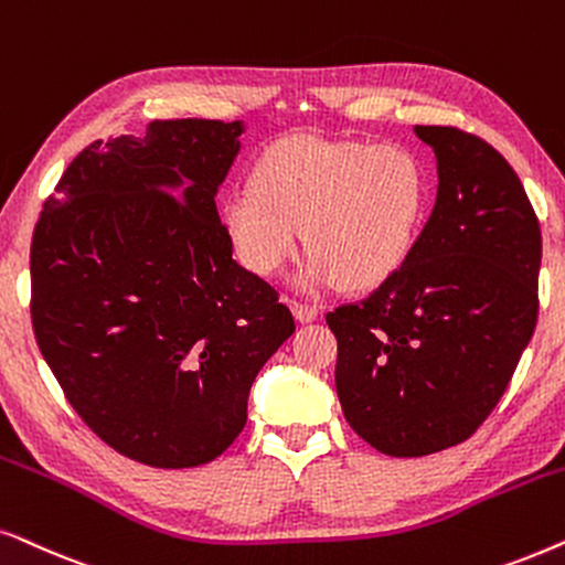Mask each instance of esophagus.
Listing matches in <instances>:
<instances>
[{
	"label": "esophagus",
	"mask_w": 565,
	"mask_h": 565,
	"mask_svg": "<svg viewBox=\"0 0 565 565\" xmlns=\"http://www.w3.org/2000/svg\"><path fill=\"white\" fill-rule=\"evenodd\" d=\"M291 310H295V315H297V320L299 322H312L315 318H318L320 315V310L315 305H307V302H295L291 305Z\"/></svg>",
	"instance_id": "esophagus-1"
}]
</instances>
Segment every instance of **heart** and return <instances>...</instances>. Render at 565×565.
Instances as JSON below:
<instances>
[{
  "instance_id": "b5f03b06",
  "label": "heart",
  "mask_w": 565,
  "mask_h": 565,
  "mask_svg": "<svg viewBox=\"0 0 565 565\" xmlns=\"http://www.w3.org/2000/svg\"><path fill=\"white\" fill-rule=\"evenodd\" d=\"M428 204L420 162L403 147L289 137L268 149L250 188L222 204V227L253 274L270 276L310 247L302 284L341 278L364 289L395 274L416 245Z\"/></svg>"
}]
</instances>
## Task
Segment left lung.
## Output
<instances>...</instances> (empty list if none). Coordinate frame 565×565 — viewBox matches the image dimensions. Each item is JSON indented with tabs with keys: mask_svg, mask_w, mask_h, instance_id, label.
<instances>
[{
	"mask_svg": "<svg viewBox=\"0 0 565 565\" xmlns=\"http://www.w3.org/2000/svg\"><path fill=\"white\" fill-rule=\"evenodd\" d=\"M434 149L431 216L393 276L326 315L343 416L390 457L470 439L509 387L537 322L543 235L522 180L455 126H416Z\"/></svg>",
	"mask_w": 565,
	"mask_h": 565,
	"instance_id": "left-lung-1",
	"label": "left lung"
}]
</instances>
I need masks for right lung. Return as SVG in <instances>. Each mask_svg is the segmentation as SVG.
<instances>
[{
	"instance_id": "add662e5",
	"label": "right lung",
	"mask_w": 565,
	"mask_h": 565,
	"mask_svg": "<svg viewBox=\"0 0 565 565\" xmlns=\"http://www.w3.org/2000/svg\"><path fill=\"white\" fill-rule=\"evenodd\" d=\"M243 120H152L74 157L30 243V318L66 401L149 468L220 457L255 374L295 333L278 291L232 258L216 191Z\"/></svg>"
}]
</instances>
